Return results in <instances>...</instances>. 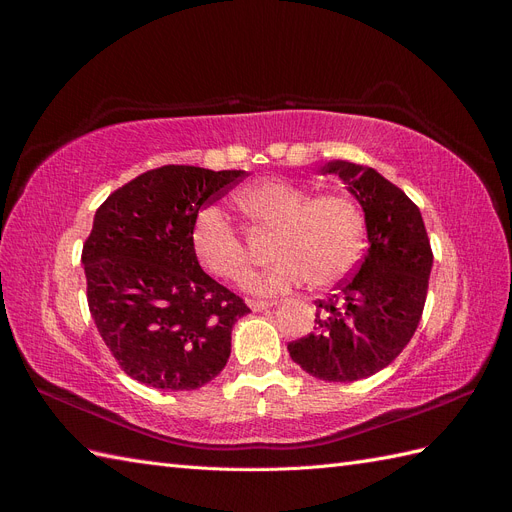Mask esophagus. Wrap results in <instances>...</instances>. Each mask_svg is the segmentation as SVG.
Wrapping results in <instances>:
<instances>
[{"label":"esophagus","mask_w":512,"mask_h":512,"mask_svg":"<svg viewBox=\"0 0 512 512\" xmlns=\"http://www.w3.org/2000/svg\"><path fill=\"white\" fill-rule=\"evenodd\" d=\"M247 305H250L254 312H262V309H269L275 305V301H260V299H247Z\"/></svg>","instance_id":"34e87169"}]
</instances>
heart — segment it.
Listing matches in <instances>:
<instances>
[{
  "mask_svg": "<svg viewBox=\"0 0 512 512\" xmlns=\"http://www.w3.org/2000/svg\"><path fill=\"white\" fill-rule=\"evenodd\" d=\"M252 241H271L277 262L252 280L256 292H286L309 282L329 288L352 273L365 247V215L344 192L312 196L284 179H267L243 188L232 200ZM192 252L209 275L243 282L254 252L220 213H203L192 230Z\"/></svg>",
  "mask_w": 512,
  "mask_h": 512,
  "instance_id": "1",
  "label": "heart"
}]
</instances>
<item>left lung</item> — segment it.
Segmentation results:
<instances>
[{"mask_svg": "<svg viewBox=\"0 0 512 512\" xmlns=\"http://www.w3.org/2000/svg\"><path fill=\"white\" fill-rule=\"evenodd\" d=\"M348 183L365 211L369 247L350 277L316 301V331L288 344L309 376L354 382L391 365L412 339L429 288L433 252L423 215L374 168L324 166Z\"/></svg>", "mask_w": 512, "mask_h": 512, "instance_id": "obj_1", "label": "left lung"}]
</instances>
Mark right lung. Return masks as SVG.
<instances>
[{"label":"right lung","mask_w":512,"mask_h":512,"mask_svg":"<svg viewBox=\"0 0 512 512\" xmlns=\"http://www.w3.org/2000/svg\"><path fill=\"white\" fill-rule=\"evenodd\" d=\"M243 170L168 164L121 185L98 207L83 243L87 303L119 367L153 389H200L230 356L245 301L200 269L198 211Z\"/></svg>","instance_id":"obj_1"}]
</instances>
